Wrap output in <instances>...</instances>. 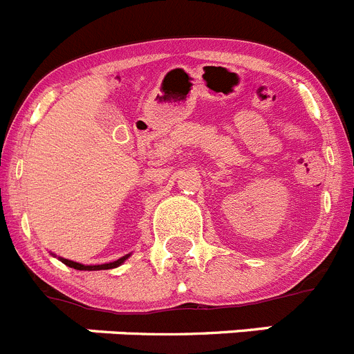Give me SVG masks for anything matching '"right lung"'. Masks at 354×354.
Returning <instances> with one entry per match:
<instances>
[{"mask_svg":"<svg viewBox=\"0 0 354 354\" xmlns=\"http://www.w3.org/2000/svg\"><path fill=\"white\" fill-rule=\"evenodd\" d=\"M53 256H54V254H53ZM129 257H130V254H127V256H123V257H120V259L113 261V263H106V264H81V263H75V261L65 259V257H58V259L62 261L63 264H66V266H70V268H74V270H84V272H97V270L118 268V266L125 263Z\"/></svg>","mask_w":354,"mask_h":354,"instance_id":"right-lung-1","label":"right lung"}]
</instances>
